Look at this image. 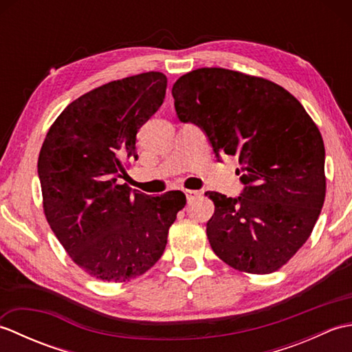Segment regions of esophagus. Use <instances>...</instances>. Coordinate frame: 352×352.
Listing matches in <instances>:
<instances>
[{
  "mask_svg": "<svg viewBox=\"0 0 352 352\" xmlns=\"http://www.w3.org/2000/svg\"><path fill=\"white\" fill-rule=\"evenodd\" d=\"M184 193H186V198H188V201L195 199L197 197H199V195H201V192H198V190H190V189L184 190Z\"/></svg>",
  "mask_w": 352,
  "mask_h": 352,
  "instance_id": "obj_1",
  "label": "esophagus"
}]
</instances>
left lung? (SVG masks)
I'll use <instances>...</instances> for the list:
<instances>
[{"label": "left lung", "instance_id": "obj_1", "mask_svg": "<svg viewBox=\"0 0 352 352\" xmlns=\"http://www.w3.org/2000/svg\"><path fill=\"white\" fill-rule=\"evenodd\" d=\"M177 116L203 130L216 157L237 155V198L206 192L214 213L207 237L241 272L271 274L307 242L325 199L319 129L286 89L223 68H199L172 86Z\"/></svg>", "mask_w": 352, "mask_h": 352}]
</instances>
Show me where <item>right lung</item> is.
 <instances>
[{"mask_svg": "<svg viewBox=\"0 0 352 352\" xmlns=\"http://www.w3.org/2000/svg\"><path fill=\"white\" fill-rule=\"evenodd\" d=\"M166 86V76L151 71L96 87L58 115L41 148L45 216L74 263L96 280L122 283L153 267L186 206L180 190L149 197L118 182L138 159L136 134Z\"/></svg>", "mask_w": 352, "mask_h": 352, "instance_id": "obj_1", "label": "right lung"}]
</instances>
